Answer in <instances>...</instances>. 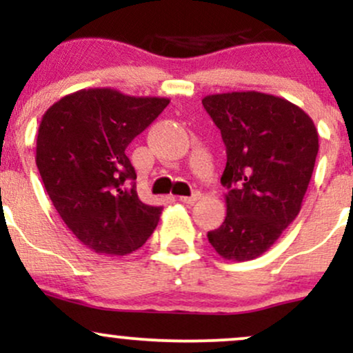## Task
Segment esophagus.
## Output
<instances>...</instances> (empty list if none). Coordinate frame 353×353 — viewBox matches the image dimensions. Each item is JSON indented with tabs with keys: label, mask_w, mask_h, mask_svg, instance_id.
<instances>
[{
	"label": "esophagus",
	"mask_w": 353,
	"mask_h": 353,
	"mask_svg": "<svg viewBox=\"0 0 353 353\" xmlns=\"http://www.w3.org/2000/svg\"><path fill=\"white\" fill-rule=\"evenodd\" d=\"M199 197H201L199 192H194L192 196H181L177 197V199H179L182 204H194L196 201H199Z\"/></svg>",
	"instance_id": "esophagus-1"
}]
</instances>
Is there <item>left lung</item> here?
I'll list each match as a JSON object with an SVG mask.
<instances>
[{
	"mask_svg": "<svg viewBox=\"0 0 353 353\" xmlns=\"http://www.w3.org/2000/svg\"><path fill=\"white\" fill-rule=\"evenodd\" d=\"M225 144L228 216L208 232L229 261L265 252L301 212L314 172L319 134L314 121L287 99L257 91L202 99Z\"/></svg>",
	"mask_w": 353,
	"mask_h": 353,
	"instance_id": "obj_1",
	"label": "left lung"
}]
</instances>
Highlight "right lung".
Segmentation results:
<instances>
[{
    "label": "right lung",
    "instance_id": "add662e5",
    "mask_svg": "<svg viewBox=\"0 0 353 353\" xmlns=\"http://www.w3.org/2000/svg\"><path fill=\"white\" fill-rule=\"evenodd\" d=\"M169 104L116 89H81L44 112L36 165L64 224L98 254L125 255L156 229L163 208L137 197L125 148Z\"/></svg>",
    "mask_w": 353,
    "mask_h": 353
}]
</instances>
